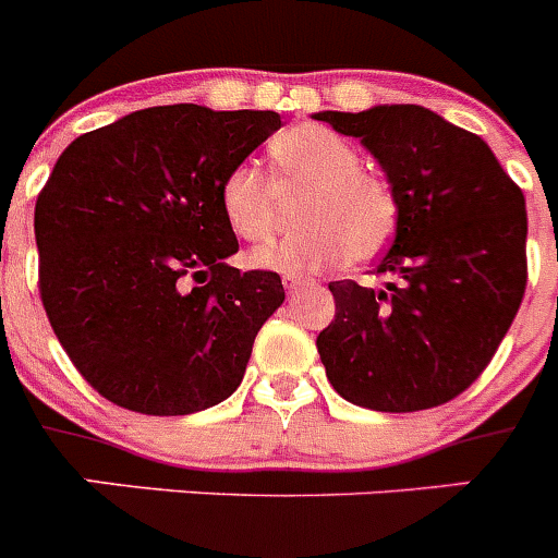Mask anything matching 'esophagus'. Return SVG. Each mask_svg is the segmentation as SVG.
Listing matches in <instances>:
<instances>
[{
	"instance_id": "esophagus-1",
	"label": "esophagus",
	"mask_w": 558,
	"mask_h": 558,
	"mask_svg": "<svg viewBox=\"0 0 558 558\" xmlns=\"http://www.w3.org/2000/svg\"><path fill=\"white\" fill-rule=\"evenodd\" d=\"M282 284L288 290H299V288H302V284H310V279H304V276H284Z\"/></svg>"
}]
</instances>
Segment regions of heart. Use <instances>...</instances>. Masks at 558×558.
<instances>
[{"label":"heart","mask_w":558,"mask_h":558,"mask_svg":"<svg viewBox=\"0 0 558 558\" xmlns=\"http://www.w3.org/2000/svg\"><path fill=\"white\" fill-rule=\"evenodd\" d=\"M270 184L256 165L231 167L220 181V211L240 240H265L276 226V190H304L299 229L251 251V265L302 276L343 259L379 254L397 229L391 186L360 170L357 150L322 125H295L268 145Z\"/></svg>","instance_id":"b5f03b06"}]
</instances>
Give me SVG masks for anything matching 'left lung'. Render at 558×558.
Here are the masks:
<instances>
[{
  "label": "left lung",
  "mask_w": 558,
  "mask_h": 558,
  "mask_svg": "<svg viewBox=\"0 0 558 558\" xmlns=\"http://www.w3.org/2000/svg\"><path fill=\"white\" fill-rule=\"evenodd\" d=\"M386 172L397 234L377 276L386 288L329 282L335 322L318 335L335 391L360 408L445 405L481 377L520 310L525 198L481 136L422 106L318 111Z\"/></svg>",
  "instance_id": "left-lung-1"
}]
</instances>
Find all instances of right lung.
<instances>
[{"label": "right lung", "mask_w": 558, "mask_h": 558, "mask_svg": "<svg viewBox=\"0 0 558 558\" xmlns=\"http://www.w3.org/2000/svg\"><path fill=\"white\" fill-rule=\"evenodd\" d=\"M282 128L276 111L156 106L77 136L36 201L38 290L88 386L147 416L236 391L284 302L274 270L229 265L220 181Z\"/></svg>", "instance_id": "add662e5"}]
</instances>
